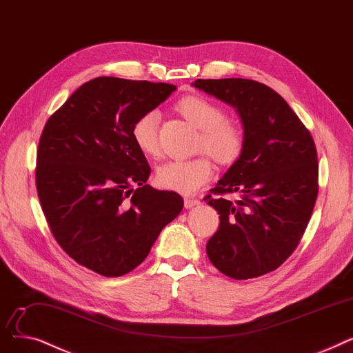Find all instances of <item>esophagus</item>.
<instances>
[{
  "instance_id": "obj_1",
  "label": "esophagus",
  "mask_w": 353,
  "mask_h": 353,
  "mask_svg": "<svg viewBox=\"0 0 353 353\" xmlns=\"http://www.w3.org/2000/svg\"><path fill=\"white\" fill-rule=\"evenodd\" d=\"M201 203V201L198 198H194V196H185V199H183V204H185V208H192L195 205H198Z\"/></svg>"
}]
</instances>
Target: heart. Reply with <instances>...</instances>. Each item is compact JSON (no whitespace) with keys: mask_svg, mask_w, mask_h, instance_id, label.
I'll return each mask as SVG.
<instances>
[{"mask_svg":"<svg viewBox=\"0 0 353 353\" xmlns=\"http://www.w3.org/2000/svg\"><path fill=\"white\" fill-rule=\"evenodd\" d=\"M178 112L201 130L198 139L199 152L210 154L220 165H232L241 157L245 146L244 129L225 117L224 109L211 99L199 94L183 96L176 103ZM159 112H143L132 125V139L145 155H157ZM212 175V161L206 154L191 159H174L161 165L155 181L158 187L182 194L196 191Z\"/></svg>","mask_w":353,"mask_h":353,"instance_id":"heart-1","label":"heart"}]
</instances>
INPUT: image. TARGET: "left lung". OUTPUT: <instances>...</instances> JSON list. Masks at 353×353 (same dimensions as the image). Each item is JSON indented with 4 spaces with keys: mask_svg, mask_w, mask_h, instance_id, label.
<instances>
[{
    "mask_svg": "<svg viewBox=\"0 0 353 353\" xmlns=\"http://www.w3.org/2000/svg\"><path fill=\"white\" fill-rule=\"evenodd\" d=\"M194 86L232 105L245 146L205 201L220 214L207 243L218 272L247 280L286 261L306 231L319 191L317 150L310 130L277 92L250 79H196ZM237 192L241 198L223 195Z\"/></svg>",
    "mask_w": 353,
    "mask_h": 353,
    "instance_id": "obj_1",
    "label": "left lung"
}]
</instances>
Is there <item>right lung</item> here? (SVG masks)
<instances>
[{"label": "right lung", "mask_w": 353, "mask_h": 353, "mask_svg": "<svg viewBox=\"0 0 353 353\" xmlns=\"http://www.w3.org/2000/svg\"><path fill=\"white\" fill-rule=\"evenodd\" d=\"M176 88L96 77L48 117L37 149L36 187L57 244L77 264L119 277L149 254L183 199L146 181L150 168L132 125Z\"/></svg>", "instance_id": "1"}]
</instances>
